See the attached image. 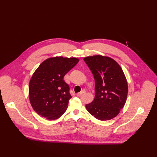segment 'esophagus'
<instances>
[{"label":"esophagus","instance_id":"obj_1","mask_svg":"<svg viewBox=\"0 0 157 157\" xmlns=\"http://www.w3.org/2000/svg\"><path fill=\"white\" fill-rule=\"evenodd\" d=\"M85 92H86V91H85V90H82V91H81V92H79V93H77V96H81V95H82V94H84Z\"/></svg>","mask_w":157,"mask_h":157}]
</instances>
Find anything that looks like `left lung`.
<instances>
[{
    "label": "left lung",
    "instance_id": "1",
    "mask_svg": "<svg viewBox=\"0 0 157 157\" xmlns=\"http://www.w3.org/2000/svg\"><path fill=\"white\" fill-rule=\"evenodd\" d=\"M94 75L95 98L86 104L87 111L101 121L111 120L124 106L128 83L124 72L116 61L107 56L96 55L84 58Z\"/></svg>",
    "mask_w": 157,
    "mask_h": 157
}]
</instances>
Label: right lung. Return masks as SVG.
<instances>
[{
	"label": "right lung",
	"instance_id": "right-lung-1",
	"mask_svg": "<svg viewBox=\"0 0 157 157\" xmlns=\"http://www.w3.org/2000/svg\"><path fill=\"white\" fill-rule=\"evenodd\" d=\"M78 61L76 58L54 57L44 60L36 69L29 82V97L38 115L56 120L67 110L71 96L63 77Z\"/></svg>",
	"mask_w": 157,
	"mask_h": 157
}]
</instances>
